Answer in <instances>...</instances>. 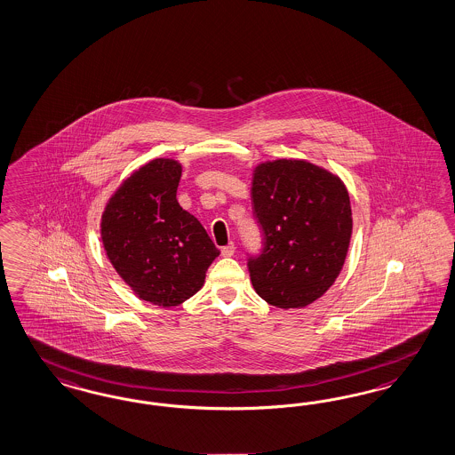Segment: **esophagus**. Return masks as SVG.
Instances as JSON below:
<instances>
[{
    "mask_svg": "<svg viewBox=\"0 0 455 455\" xmlns=\"http://www.w3.org/2000/svg\"><path fill=\"white\" fill-rule=\"evenodd\" d=\"M235 253V243L234 242H230L228 245H225L223 249H221V255L223 257H232Z\"/></svg>",
    "mask_w": 455,
    "mask_h": 455,
    "instance_id": "34e87169",
    "label": "esophagus"
}]
</instances>
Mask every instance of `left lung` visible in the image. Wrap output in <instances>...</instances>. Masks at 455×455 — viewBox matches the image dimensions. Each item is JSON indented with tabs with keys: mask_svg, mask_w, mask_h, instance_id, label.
I'll return each instance as SVG.
<instances>
[{
	"mask_svg": "<svg viewBox=\"0 0 455 455\" xmlns=\"http://www.w3.org/2000/svg\"><path fill=\"white\" fill-rule=\"evenodd\" d=\"M253 215L264 249L249 259L255 292L270 306L299 309L339 275L353 232L351 204L339 176L304 159L255 166Z\"/></svg>",
	"mask_w": 455,
	"mask_h": 455,
	"instance_id": "left-lung-1",
	"label": "left lung"
}]
</instances>
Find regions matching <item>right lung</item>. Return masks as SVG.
I'll list each match as a JSON object with an SVG mask.
<instances>
[{
  "mask_svg": "<svg viewBox=\"0 0 455 455\" xmlns=\"http://www.w3.org/2000/svg\"><path fill=\"white\" fill-rule=\"evenodd\" d=\"M181 164L157 157L125 178L100 219L116 272L132 292L172 307L195 296L220 251L202 223L176 200Z\"/></svg>",
  "mask_w": 455,
  "mask_h": 455,
  "instance_id": "obj_1",
  "label": "right lung"
}]
</instances>
